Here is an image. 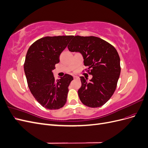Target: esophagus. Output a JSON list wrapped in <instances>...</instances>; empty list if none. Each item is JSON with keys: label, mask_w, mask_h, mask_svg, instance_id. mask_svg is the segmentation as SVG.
<instances>
[{"label": "esophagus", "mask_w": 148, "mask_h": 148, "mask_svg": "<svg viewBox=\"0 0 148 148\" xmlns=\"http://www.w3.org/2000/svg\"><path fill=\"white\" fill-rule=\"evenodd\" d=\"M73 79H78V77H76V76H74V77H73Z\"/></svg>", "instance_id": "obj_1"}]
</instances>
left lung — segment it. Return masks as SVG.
Returning <instances> with one entry per match:
<instances>
[{"instance_id":"1","label":"left lung","mask_w":148,"mask_h":148,"mask_svg":"<svg viewBox=\"0 0 148 148\" xmlns=\"http://www.w3.org/2000/svg\"><path fill=\"white\" fill-rule=\"evenodd\" d=\"M68 46L71 52H79L84 65L92 78L88 82L80 77L82 86L78 96L83 104L99 107L108 101L115 91L120 74V60L115 48L95 36H75ZM90 70L89 71V70Z\"/></svg>"}]
</instances>
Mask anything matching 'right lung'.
Here are the masks:
<instances>
[{
    "label": "right lung",
    "instance_id": "right-lung-1",
    "mask_svg": "<svg viewBox=\"0 0 148 148\" xmlns=\"http://www.w3.org/2000/svg\"><path fill=\"white\" fill-rule=\"evenodd\" d=\"M73 36H46L35 41L28 49L24 64L29 90L46 109L62 108L66 102L69 86L73 79L65 74L55 79L52 70L60 62L59 57Z\"/></svg>",
    "mask_w": 148,
    "mask_h": 148
}]
</instances>
